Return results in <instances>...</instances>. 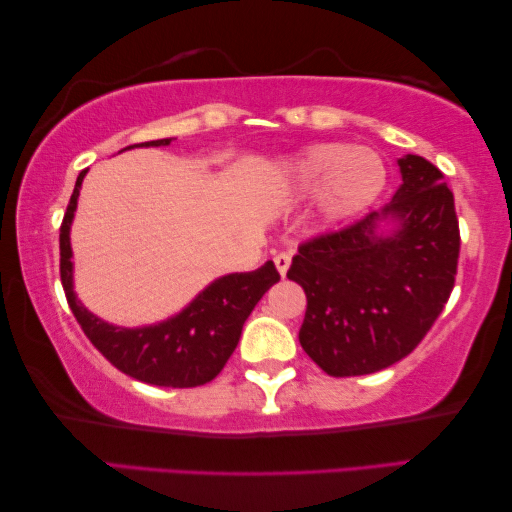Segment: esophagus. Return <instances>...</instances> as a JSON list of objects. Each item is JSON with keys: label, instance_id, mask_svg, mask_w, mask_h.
<instances>
[{"label": "esophagus", "instance_id": "1", "mask_svg": "<svg viewBox=\"0 0 512 512\" xmlns=\"http://www.w3.org/2000/svg\"><path fill=\"white\" fill-rule=\"evenodd\" d=\"M290 261H292V256L288 254V251H281V254L274 256V265H276V270H279L281 276H286L288 267H290Z\"/></svg>", "mask_w": 512, "mask_h": 512}]
</instances>
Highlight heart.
Instances as JSON below:
<instances>
[{
	"mask_svg": "<svg viewBox=\"0 0 512 512\" xmlns=\"http://www.w3.org/2000/svg\"><path fill=\"white\" fill-rule=\"evenodd\" d=\"M286 179L301 195L317 192V208L326 220L345 222L381 197L388 170L370 147L317 142L290 158Z\"/></svg>",
	"mask_w": 512,
	"mask_h": 512,
	"instance_id": "b5f03b06",
	"label": "heart"
}]
</instances>
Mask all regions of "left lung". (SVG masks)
<instances>
[{
    "label": "left lung",
    "mask_w": 512,
    "mask_h": 512,
    "mask_svg": "<svg viewBox=\"0 0 512 512\" xmlns=\"http://www.w3.org/2000/svg\"><path fill=\"white\" fill-rule=\"evenodd\" d=\"M397 165L401 186L388 206L304 242L288 270L308 301L301 347L331 376L372 374L406 358L454 290V192L422 156Z\"/></svg>",
    "instance_id": "1"
}]
</instances>
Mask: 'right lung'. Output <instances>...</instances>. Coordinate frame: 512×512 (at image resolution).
Instances as JSON below:
<instances>
[{
	"label": "right lung",
	"mask_w": 512,
	"mask_h": 512,
	"mask_svg": "<svg viewBox=\"0 0 512 512\" xmlns=\"http://www.w3.org/2000/svg\"><path fill=\"white\" fill-rule=\"evenodd\" d=\"M172 138L140 142L133 147H165ZM83 170L67 204L61 224V281L74 317L81 324L88 340L102 351L117 370L133 379L161 385V388H195L213 381L222 372L226 360L238 347L242 324L254 306L281 279L272 261L254 272H233L199 292L177 315L158 324L115 326L92 315L74 292V263L70 229L79 204Z\"/></svg>",
	"instance_id": "obj_1"
}]
</instances>
